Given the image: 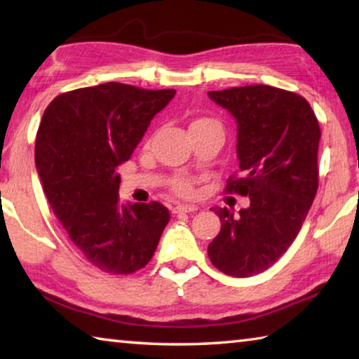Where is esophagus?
I'll return each instance as SVG.
<instances>
[{"mask_svg":"<svg viewBox=\"0 0 359 359\" xmlns=\"http://www.w3.org/2000/svg\"><path fill=\"white\" fill-rule=\"evenodd\" d=\"M194 210H198V208H196V205H191V204H177L172 209L174 214H187V212H194Z\"/></svg>","mask_w":359,"mask_h":359,"instance_id":"esophagus-1","label":"esophagus"}]
</instances>
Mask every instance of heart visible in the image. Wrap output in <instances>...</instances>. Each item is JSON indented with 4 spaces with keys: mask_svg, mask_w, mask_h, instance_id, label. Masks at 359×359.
<instances>
[{
    "mask_svg": "<svg viewBox=\"0 0 359 359\" xmlns=\"http://www.w3.org/2000/svg\"><path fill=\"white\" fill-rule=\"evenodd\" d=\"M208 126H217V128H222L220 121L210 117H199L191 121L190 130L193 128H208ZM172 193L177 194L180 198H191L194 194V182L190 177H179L175 179L171 184Z\"/></svg>",
    "mask_w": 359,
    "mask_h": 359,
    "instance_id": "obj_1",
    "label": "heart"
}]
</instances>
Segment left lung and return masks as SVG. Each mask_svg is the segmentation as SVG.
Listing matches in <instances>:
<instances>
[{
    "instance_id": "1",
    "label": "left lung",
    "mask_w": 359,
    "mask_h": 359,
    "mask_svg": "<svg viewBox=\"0 0 359 359\" xmlns=\"http://www.w3.org/2000/svg\"><path fill=\"white\" fill-rule=\"evenodd\" d=\"M238 120L239 172L224 193L250 198L234 217L214 209L222 229L208 253L218 271L250 277L293 244L318 190L320 125L306 98L269 85L209 92Z\"/></svg>"
}]
</instances>
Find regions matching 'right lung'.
I'll use <instances>...</instances> for the list:
<instances>
[{
    "instance_id": "right-lung-1",
    "label": "right lung",
    "mask_w": 359,
    "mask_h": 359,
    "mask_svg": "<svg viewBox=\"0 0 359 359\" xmlns=\"http://www.w3.org/2000/svg\"><path fill=\"white\" fill-rule=\"evenodd\" d=\"M174 95L107 82L58 95L42 115L34 158L48 204L72 244L109 274L142 269L171 218L156 201L120 208L117 168Z\"/></svg>"
}]
</instances>
